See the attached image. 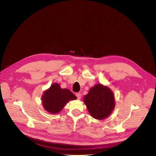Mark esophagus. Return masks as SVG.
I'll list each match as a JSON object with an SVG mask.
<instances>
[{
	"label": "esophagus",
	"mask_w": 156,
	"mask_h": 156,
	"mask_svg": "<svg viewBox=\"0 0 156 156\" xmlns=\"http://www.w3.org/2000/svg\"><path fill=\"white\" fill-rule=\"evenodd\" d=\"M76 97H77V99L78 100H80V98H81V94H80V93H76Z\"/></svg>",
	"instance_id": "esophagus-1"
}]
</instances>
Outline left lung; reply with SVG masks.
Here are the masks:
<instances>
[{"label": "left lung", "instance_id": "8db88e82", "mask_svg": "<svg viewBox=\"0 0 156 156\" xmlns=\"http://www.w3.org/2000/svg\"><path fill=\"white\" fill-rule=\"evenodd\" d=\"M89 114L95 119L102 120L109 116L115 106L113 92L108 87L97 84L83 97Z\"/></svg>", "mask_w": 156, "mask_h": 156}]
</instances>
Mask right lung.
<instances>
[{
  "mask_svg": "<svg viewBox=\"0 0 156 156\" xmlns=\"http://www.w3.org/2000/svg\"><path fill=\"white\" fill-rule=\"evenodd\" d=\"M76 99L77 97L69 89L61 88L57 83H53L45 90L41 97L44 109L51 114L58 113L69 101Z\"/></svg>",
  "mask_w": 156,
  "mask_h": 156,
  "instance_id": "obj_1",
  "label": "right lung"
}]
</instances>
